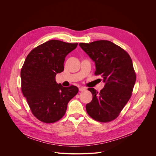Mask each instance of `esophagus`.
<instances>
[{"instance_id": "1", "label": "esophagus", "mask_w": 156, "mask_h": 156, "mask_svg": "<svg viewBox=\"0 0 156 156\" xmlns=\"http://www.w3.org/2000/svg\"><path fill=\"white\" fill-rule=\"evenodd\" d=\"M86 90H87V88H85V87H80V88H79V90L80 92H84V91Z\"/></svg>"}]
</instances>
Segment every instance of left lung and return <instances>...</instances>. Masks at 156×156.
<instances>
[{"mask_svg":"<svg viewBox=\"0 0 156 156\" xmlns=\"http://www.w3.org/2000/svg\"><path fill=\"white\" fill-rule=\"evenodd\" d=\"M80 47L95 64V75L105 83L100 92L89 88L93 95L86 105L88 115L100 122L115 119L128 102L136 81V74L129 54L119 46L108 40H97Z\"/></svg>","mask_w":156,"mask_h":156,"instance_id":"1","label":"left lung"}]
</instances>
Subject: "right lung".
<instances>
[{
	"label": "right lung",
	"instance_id": "add662e5",
	"mask_svg": "<svg viewBox=\"0 0 156 156\" xmlns=\"http://www.w3.org/2000/svg\"><path fill=\"white\" fill-rule=\"evenodd\" d=\"M78 44L52 40L28 54L21 71V90L33 114L40 121L52 123L61 119L77 87H64L55 78L63 71L65 57Z\"/></svg>",
	"mask_w": 156,
	"mask_h": 156
}]
</instances>
